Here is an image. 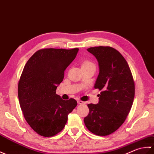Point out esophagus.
I'll return each mask as SVG.
<instances>
[{
    "label": "esophagus",
    "instance_id": "34e87169",
    "mask_svg": "<svg viewBox=\"0 0 154 154\" xmlns=\"http://www.w3.org/2000/svg\"><path fill=\"white\" fill-rule=\"evenodd\" d=\"M77 102H78V104H80V105H82V104H84V103H85L84 101H81V100H78V101H77Z\"/></svg>",
    "mask_w": 154,
    "mask_h": 154
}]
</instances>
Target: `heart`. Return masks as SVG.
Returning a JSON list of instances; mask_svg holds the SVG:
<instances>
[{
    "label": "heart",
    "mask_w": 154,
    "mask_h": 154,
    "mask_svg": "<svg viewBox=\"0 0 154 154\" xmlns=\"http://www.w3.org/2000/svg\"><path fill=\"white\" fill-rule=\"evenodd\" d=\"M90 64H93V65H94V64L92 63L91 62H90V61H85V62L82 64V65H90Z\"/></svg>",
    "instance_id": "obj_1"
}]
</instances>
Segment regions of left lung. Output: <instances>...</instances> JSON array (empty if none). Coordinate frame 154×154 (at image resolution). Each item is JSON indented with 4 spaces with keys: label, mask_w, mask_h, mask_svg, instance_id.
Returning <instances> with one entry per match:
<instances>
[{
    "label": "left lung",
    "mask_w": 154,
    "mask_h": 154,
    "mask_svg": "<svg viewBox=\"0 0 154 154\" xmlns=\"http://www.w3.org/2000/svg\"><path fill=\"white\" fill-rule=\"evenodd\" d=\"M96 58L100 73L94 85L101 91L97 104H88L84 123L91 132L107 136L123 124L133 103L134 82L128 64L117 50L111 47L87 49Z\"/></svg>",
    "instance_id": "1"
}]
</instances>
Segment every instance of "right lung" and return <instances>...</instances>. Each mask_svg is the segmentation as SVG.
Returning <instances> with one entry per match:
<instances>
[{
  "label": "right lung",
  "mask_w": 154,
  "mask_h": 154,
  "mask_svg": "<svg viewBox=\"0 0 154 154\" xmlns=\"http://www.w3.org/2000/svg\"><path fill=\"white\" fill-rule=\"evenodd\" d=\"M78 50L40 49L29 58L23 69L18 88L20 107L28 125L44 137L62 131L68 115L77 105L72 98L63 100L56 94V90Z\"/></svg>",
  "instance_id": "add662e5"
}]
</instances>
